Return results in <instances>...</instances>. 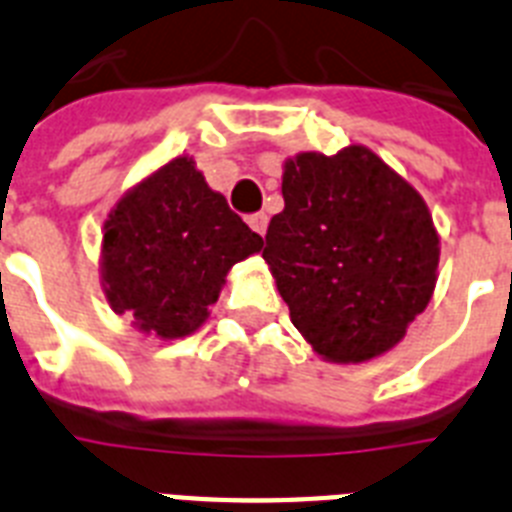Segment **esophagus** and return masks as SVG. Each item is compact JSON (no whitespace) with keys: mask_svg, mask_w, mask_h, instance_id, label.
<instances>
[{"mask_svg":"<svg viewBox=\"0 0 512 512\" xmlns=\"http://www.w3.org/2000/svg\"><path fill=\"white\" fill-rule=\"evenodd\" d=\"M247 224L252 226V231H257V234H265L268 231V216L265 213H252V216H247Z\"/></svg>","mask_w":512,"mask_h":512,"instance_id":"1","label":"esophagus"}]
</instances>
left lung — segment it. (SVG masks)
<instances>
[{
	"label": "left lung",
	"mask_w": 512,
	"mask_h": 512,
	"mask_svg": "<svg viewBox=\"0 0 512 512\" xmlns=\"http://www.w3.org/2000/svg\"><path fill=\"white\" fill-rule=\"evenodd\" d=\"M281 190L262 257L293 327L324 361L384 355L438 281L441 239L422 195L358 144L286 159Z\"/></svg>",
	"instance_id": "1"
}]
</instances>
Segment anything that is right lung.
Listing matches in <instances>:
<instances>
[{
	"mask_svg": "<svg viewBox=\"0 0 512 512\" xmlns=\"http://www.w3.org/2000/svg\"><path fill=\"white\" fill-rule=\"evenodd\" d=\"M262 237L208 188L193 157H175L133 185L102 226L100 281L115 314L177 340L208 319L231 265Z\"/></svg>",
	"mask_w": 512,
	"mask_h": 512,
	"instance_id": "add662e5",
	"label": "right lung"
}]
</instances>
